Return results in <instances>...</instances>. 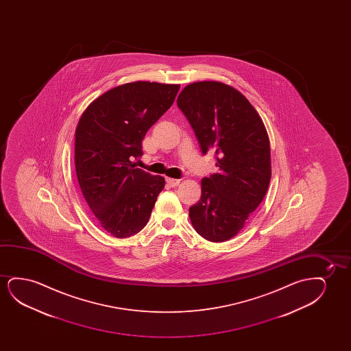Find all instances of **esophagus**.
Instances as JSON below:
<instances>
[{"instance_id":"1","label":"esophagus","mask_w":351,"mask_h":351,"mask_svg":"<svg viewBox=\"0 0 351 351\" xmlns=\"http://www.w3.org/2000/svg\"><path fill=\"white\" fill-rule=\"evenodd\" d=\"M167 183H168L169 186H171V187H178V184H180V180L167 178Z\"/></svg>"}]
</instances>
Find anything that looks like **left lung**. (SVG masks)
I'll use <instances>...</instances> for the list:
<instances>
[{"instance_id": "8db88e82", "label": "left lung", "mask_w": 351, "mask_h": 351, "mask_svg": "<svg viewBox=\"0 0 351 351\" xmlns=\"http://www.w3.org/2000/svg\"><path fill=\"white\" fill-rule=\"evenodd\" d=\"M204 154L216 156L218 173L202 180V197L189 207L199 235L211 242L235 237L263 202L271 180L267 130L240 91L219 82L189 84L178 95Z\"/></svg>"}]
</instances>
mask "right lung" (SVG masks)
Returning <instances> with one entry per match:
<instances>
[{
	"mask_svg": "<svg viewBox=\"0 0 351 351\" xmlns=\"http://www.w3.org/2000/svg\"><path fill=\"white\" fill-rule=\"evenodd\" d=\"M178 84L134 82L92 101L75 130L74 162L88 208L117 239L139 232L149 221L165 180L136 168L147 130L173 106Z\"/></svg>",
	"mask_w": 351,
	"mask_h": 351,
	"instance_id": "obj_1",
	"label": "right lung"
}]
</instances>
